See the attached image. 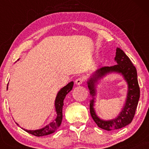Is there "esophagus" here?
<instances>
[{
    "mask_svg": "<svg viewBox=\"0 0 149 149\" xmlns=\"http://www.w3.org/2000/svg\"><path fill=\"white\" fill-rule=\"evenodd\" d=\"M83 83H84V78H82V77H78V78L76 80V81H75V83H76L77 85L83 84Z\"/></svg>",
    "mask_w": 149,
    "mask_h": 149,
    "instance_id": "1",
    "label": "esophagus"
}]
</instances>
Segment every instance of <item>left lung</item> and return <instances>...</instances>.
<instances>
[{"mask_svg":"<svg viewBox=\"0 0 149 149\" xmlns=\"http://www.w3.org/2000/svg\"><path fill=\"white\" fill-rule=\"evenodd\" d=\"M115 60L117 64L111 66H103L99 69L88 80V88L92 96L95 95V83L108 73L116 71L121 73L128 84V93L125 105L120 115L111 120H102L97 117L94 109V99L90 104V114L99 127L107 131L115 130L125 127L132 121L140 96V89L137 80L136 69L130 59L121 49H116Z\"/></svg>","mask_w":149,"mask_h":149,"instance_id":"8db88e82","label":"left lung"}]
</instances>
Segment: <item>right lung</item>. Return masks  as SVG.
Here are the masks:
<instances>
[{
    "mask_svg": "<svg viewBox=\"0 0 149 149\" xmlns=\"http://www.w3.org/2000/svg\"><path fill=\"white\" fill-rule=\"evenodd\" d=\"M73 86V82H71L69 84L66 85V86L61 88L60 91L58 92L57 96L56 97L55 100V109L57 111V118L55 120L52 121L51 123L47 125L45 127L42 128L40 130H27L23 129L24 130L27 132L31 134H33L36 136H42L48 135L54 132L59 128L61 123L62 120V108L64 106V100L66 95L72 90ZM8 89V87H7Z\"/></svg>",
    "mask_w": 149,
    "mask_h": 149,
    "instance_id": "obj_1",
    "label": "right lung"
}]
</instances>
